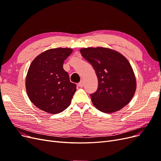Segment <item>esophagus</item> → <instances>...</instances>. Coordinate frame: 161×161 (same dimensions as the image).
I'll return each instance as SVG.
<instances>
[{"label": "esophagus", "mask_w": 161, "mask_h": 161, "mask_svg": "<svg viewBox=\"0 0 161 161\" xmlns=\"http://www.w3.org/2000/svg\"><path fill=\"white\" fill-rule=\"evenodd\" d=\"M79 86L80 87H82L84 86V81L83 80H80V82L79 83Z\"/></svg>", "instance_id": "esophagus-1"}]
</instances>
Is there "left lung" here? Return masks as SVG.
Here are the masks:
<instances>
[{
	"mask_svg": "<svg viewBox=\"0 0 161 161\" xmlns=\"http://www.w3.org/2000/svg\"><path fill=\"white\" fill-rule=\"evenodd\" d=\"M80 52L93 67L98 79L97 90L90 95L95 108L109 114L128 104L136 89L135 75L128 60L109 48H82Z\"/></svg>",
	"mask_w": 161,
	"mask_h": 161,
	"instance_id": "obj_1",
	"label": "left lung"
}]
</instances>
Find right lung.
<instances>
[{
    "instance_id": "1",
    "label": "right lung",
    "mask_w": 161,
    "mask_h": 161,
    "mask_svg": "<svg viewBox=\"0 0 161 161\" xmlns=\"http://www.w3.org/2000/svg\"><path fill=\"white\" fill-rule=\"evenodd\" d=\"M72 52L70 48L50 49L31 62L25 86L29 98L37 108L57 114L70 105L76 85L70 81L63 63Z\"/></svg>"
}]
</instances>
